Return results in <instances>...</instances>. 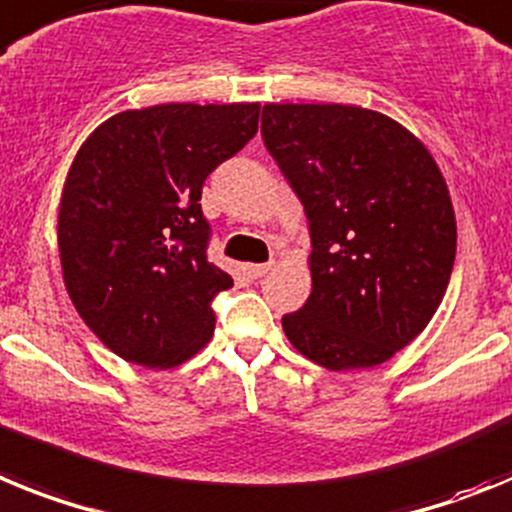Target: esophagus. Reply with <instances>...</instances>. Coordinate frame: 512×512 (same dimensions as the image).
Returning a JSON list of instances; mask_svg holds the SVG:
<instances>
[{"mask_svg":"<svg viewBox=\"0 0 512 512\" xmlns=\"http://www.w3.org/2000/svg\"><path fill=\"white\" fill-rule=\"evenodd\" d=\"M270 268H273L270 262H255V265H247V275L257 281V278H262V275H268Z\"/></svg>","mask_w":512,"mask_h":512,"instance_id":"34e87169","label":"esophagus"}]
</instances>
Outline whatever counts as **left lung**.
<instances>
[{"label": "left lung", "instance_id": "1", "mask_svg": "<svg viewBox=\"0 0 512 512\" xmlns=\"http://www.w3.org/2000/svg\"><path fill=\"white\" fill-rule=\"evenodd\" d=\"M262 141L301 201L311 293L283 317L291 345L330 371L410 345L443 301L456 219L430 151L376 110L265 105Z\"/></svg>", "mask_w": 512, "mask_h": 512}]
</instances>
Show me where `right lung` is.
<instances>
[{
    "mask_svg": "<svg viewBox=\"0 0 512 512\" xmlns=\"http://www.w3.org/2000/svg\"><path fill=\"white\" fill-rule=\"evenodd\" d=\"M260 102L126 110L84 141L59 208L64 283L115 355L172 368L211 340L234 286L208 262L203 182L257 133Z\"/></svg>",
    "mask_w": 512,
    "mask_h": 512,
    "instance_id": "right-lung-1",
    "label": "right lung"
}]
</instances>
